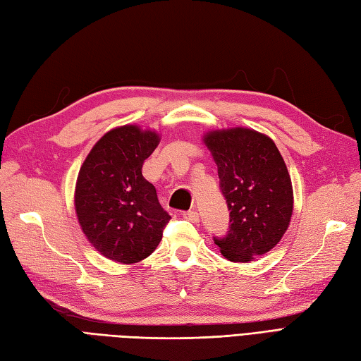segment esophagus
<instances>
[{
	"mask_svg": "<svg viewBox=\"0 0 361 361\" xmlns=\"http://www.w3.org/2000/svg\"><path fill=\"white\" fill-rule=\"evenodd\" d=\"M182 215H183V218L188 219V221H191V223H197V221H200V215H197V212H196V210L183 212Z\"/></svg>",
	"mask_w": 361,
	"mask_h": 361,
	"instance_id": "esophagus-1",
	"label": "esophagus"
}]
</instances>
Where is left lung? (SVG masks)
I'll return each instance as SVG.
<instances>
[{"instance_id":"8db88e82","label":"left lung","mask_w":361,"mask_h":361,"mask_svg":"<svg viewBox=\"0 0 361 361\" xmlns=\"http://www.w3.org/2000/svg\"><path fill=\"white\" fill-rule=\"evenodd\" d=\"M231 210V231L215 238L224 259L249 263L282 240L293 215V185L283 157L268 135L249 128L205 132Z\"/></svg>"}]
</instances>
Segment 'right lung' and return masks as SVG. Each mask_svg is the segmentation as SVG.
<instances>
[{
  "label": "right lung",
  "instance_id": "add662e5",
  "mask_svg": "<svg viewBox=\"0 0 361 361\" xmlns=\"http://www.w3.org/2000/svg\"><path fill=\"white\" fill-rule=\"evenodd\" d=\"M160 143L152 129L124 124L106 132L80 165L75 187L78 223L92 246L123 264L149 257L170 215L142 174Z\"/></svg>",
  "mask_w": 361,
  "mask_h": 361
}]
</instances>
